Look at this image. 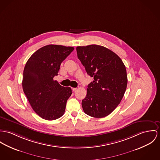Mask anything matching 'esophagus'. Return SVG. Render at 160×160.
I'll use <instances>...</instances> for the list:
<instances>
[{
    "instance_id": "34e87169",
    "label": "esophagus",
    "mask_w": 160,
    "mask_h": 160,
    "mask_svg": "<svg viewBox=\"0 0 160 160\" xmlns=\"http://www.w3.org/2000/svg\"><path fill=\"white\" fill-rule=\"evenodd\" d=\"M77 89V88H72V91H76Z\"/></svg>"
}]
</instances>
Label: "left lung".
I'll return each instance as SVG.
<instances>
[{
    "label": "left lung",
    "instance_id": "1",
    "mask_svg": "<svg viewBox=\"0 0 160 160\" xmlns=\"http://www.w3.org/2000/svg\"><path fill=\"white\" fill-rule=\"evenodd\" d=\"M77 57L87 74L94 77L82 105L86 114L96 118L111 113L123 98L127 85L125 66L110 49L96 44L78 46Z\"/></svg>",
    "mask_w": 160,
    "mask_h": 160
}]
</instances>
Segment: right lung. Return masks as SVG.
I'll use <instances>...</instances> for the list:
<instances>
[{"label":"right lung","mask_w":160,"mask_h":160,"mask_svg":"<svg viewBox=\"0 0 160 160\" xmlns=\"http://www.w3.org/2000/svg\"><path fill=\"white\" fill-rule=\"evenodd\" d=\"M73 47L50 44L36 51L25 66L22 88L32 108L44 119L55 120L64 114L70 87L60 85L53 77Z\"/></svg>","instance_id":"add662e5"}]
</instances>
